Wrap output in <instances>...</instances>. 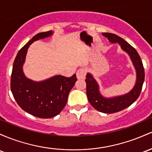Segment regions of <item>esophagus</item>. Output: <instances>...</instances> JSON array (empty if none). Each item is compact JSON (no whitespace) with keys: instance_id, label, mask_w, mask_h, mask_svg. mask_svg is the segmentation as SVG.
<instances>
[{"instance_id":"34e87169","label":"esophagus","mask_w":152,"mask_h":152,"mask_svg":"<svg viewBox=\"0 0 152 152\" xmlns=\"http://www.w3.org/2000/svg\"><path fill=\"white\" fill-rule=\"evenodd\" d=\"M86 71L85 68H79L76 72V76H77L78 79H84L86 76Z\"/></svg>"}]
</instances>
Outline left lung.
Listing matches in <instances>:
<instances>
[{
	"instance_id": "obj_1",
	"label": "left lung",
	"mask_w": 152,
	"mask_h": 152,
	"mask_svg": "<svg viewBox=\"0 0 152 152\" xmlns=\"http://www.w3.org/2000/svg\"><path fill=\"white\" fill-rule=\"evenodd\" d=\"M102 35L108 39L112 44L118 43L121 49L130 56L133 66L136 69V81L129 92L121 96L104 97L99 91V84L93 77L92 74L87 73L86 76V94L88 100L96 110L103 113H114L126 109L138 99L141 94L144 81V69L139 55L129 43L121 37L112 33H102Z\"/></svg>"
}]
</instances>
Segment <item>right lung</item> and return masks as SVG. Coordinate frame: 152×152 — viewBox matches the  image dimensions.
I'll return each mask as SVG.
<instances>
[{"mask_svg":"<svg viewBox=\"0 0 152 152\" xmlns=\"http://www.w3.org/2000/svg\"><path fill=\"white\" fill-rule=\"evenodd\" d=\"M52 31L36 34L17 53L13 66L11 89L15 100L26 113L40 118L58 115L66 106L68 94L77 81L76 74L67 78L56 75L41 81L26 77L23 66L31 43L53 35Z\"/></svg>","mask_w":152,"mask_h":152,"instance_id":"obj_1","label":"right lung"}]
</instances>
